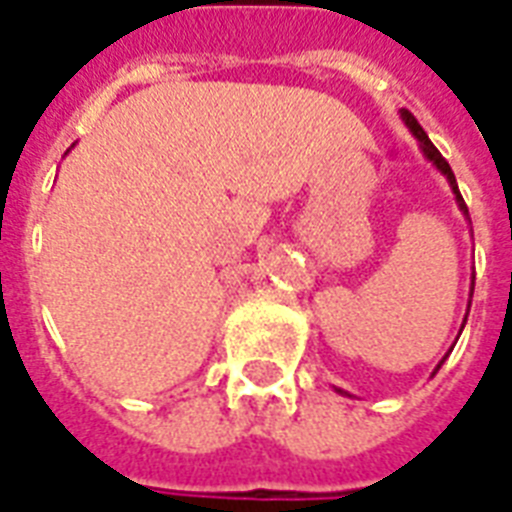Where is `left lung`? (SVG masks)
Wrapping results in <instances>:
<instances>
[{
  "label": "left lung",
  "instance_id": "1",
  "mask_svg": "<svg viewBox=\"0 0 512 512\" xmlns=\"http://www.w3.org/2000/svg\"><path fill=\"white\" fill-rule=\"evenodd\" d=\"M400 117H403V122H406L408 128H411V133H414V136H417L419 146H422V152H425L427 160L433 162L435 168L441 170L443 176H446V181H449V186H451V192H454V197H457L459 211H462V213H465V216H467V205H465V200H462V194H459L457 178H454V173H451L449 162L443 160V154L438 152V149H435V146H433V141H430V138H427V133H425V130H422V125H419V122L414 120V114L406 112V109H400ZM470 299H473V288H470ZM465 320H467V315H465ZM462 328H465V323H462ZM443 360H446V358H443ZM443 360H441V363H438V368L443 366ZM438 368H435V371H438ZM435 371H433V374H435ZM336 392H342V390H336ZM344 395H347V392H344Z\"/></svg>",
  "mask_w": 512,
  "mask_h": 512
}]
</instances>
